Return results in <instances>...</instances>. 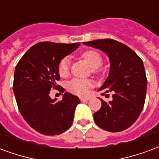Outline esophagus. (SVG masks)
Masks as SVG:
<instances>
[{
	"instance_id": "obj_1",
	"label": "esophagus",
	"mask_w": 159,
	"mask_h": 159,
	"mask_svg": "<svg viewBox=\"0 0 159 159\" xmlns=\"http://www.w3.org/2000/svg\"><path fill=\"white\" fill-rule=\"evenodd\" d=\"M80 100H81V101H82V102H86V101H88V100H90V98H83V97H82Z\"/></svg>"
}]
</instances>
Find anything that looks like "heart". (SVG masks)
Returning <instances> with one entry per match:
<instances>
[{
	"mask_svg": "<svg viewBox=\"0 0 159 159\" xmlns=\"http://www.w3.org/2000/svg\"><path fill=\"white\" fill-rule=\"evenodd\" d=\"M83 58L86 61L89 66L93 69V71H96L97 68L100 67L102 64V57L99 52L93 50H89L84 52L82 54ZM70 70V60L68 58H64L59 63L58 66V72L59 76L65 77L68 76ZM92 87V82L87 79H76L71 80L68 85L67 89L70 92L77 95H87L89 92L90 88Z\"/></svg>",
	"mask_w": 159,
	"mask_h": 159,
	"instance_id": "heart-1",
	"label": "heart"
}]
</instances>
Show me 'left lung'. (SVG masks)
<instances>
[{
    "instance_id": "obj_1",
    "label": "left lung",
    "mask_w": 159,
    "mask_h": 159,
    "mask_svg": "<svg viewBox=\"0 0 159 159\" xmlns=\"http://www.w3.org/2000/svg\"><path fill=\"white\" fill-rule=\"evenodd\" d=\"M101 50L109 58V76L98 91L112 93V100L93 113L98 126L110 132H120L129 128L143 109L147 80L143 61L128 46L112 39L83 42ZM108 95V94H107Z\"/></svg>"
}]
</instances>
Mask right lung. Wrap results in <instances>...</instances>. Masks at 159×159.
Masks as SVG:
<instances>
[{"instance_id":"1","label":"right lung","mask_w":159,"mask_h":159,"mask_svg":"<svg viewBox=\"0 0 159 159\" xmlns=\"http://www.w3.org/2000/svg\"><path fill=\"white\" fill-rule=\"evenodd\" d=\"M80 43L39 42L25 53L16 66L13 92L20 113L27 123L45 135L64 133L71 126L79 98L66 92L62 100L51 99L56 89L59 61L71 53ZM65 89H63V92Z\"/></svg>"}]
</instances>
